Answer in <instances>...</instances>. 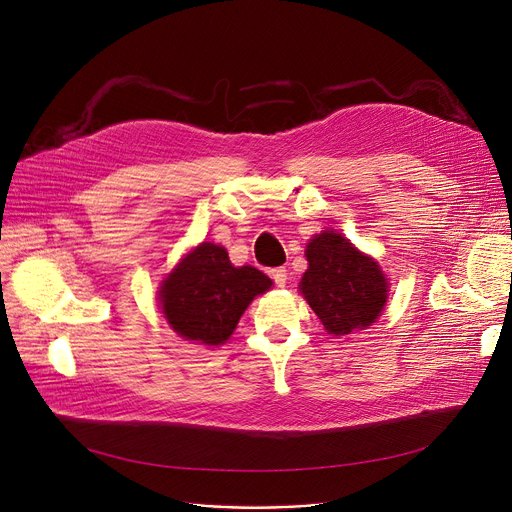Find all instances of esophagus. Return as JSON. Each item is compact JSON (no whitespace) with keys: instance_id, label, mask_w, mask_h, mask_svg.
<instances>
[{"instance_id":"esophagus-1","label":"esophagus","mask_w":512,"mask_h":512,"mask_svg":"<svg viewBox=\"0 0 512 512\" xmlns=\"http://www.w3.org/2000/svg\"><path fill=\"white\" fill-rule=\"evenodd\" d=\"M269 275H271V279L275 281L277 287H283V285L287 283V271H285V267H275V269L269 271Z\"/></svg>"}]
</instances>
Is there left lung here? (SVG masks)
<instances>
[{"label":"left lung","mask_w":512,"mask_h":512,"mask_svg":"<svg viewBox=\"0 0 512 512\" xmlns=\"http://www.w3.org/2000/svg\"><path fill=\"white\" fill-rule=\"evenodd\" d=\"M306 259L300 291L328 334L364 330L381 316L389 287L373 257L336 231H324L308 243Z\"/></svg>","instance_id":"1"}]
</instances>
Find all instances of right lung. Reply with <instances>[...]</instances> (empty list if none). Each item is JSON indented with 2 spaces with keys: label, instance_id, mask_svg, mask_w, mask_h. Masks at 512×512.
I'll list each match as a JSON object with an SVG mask.
<instances>
[{
  "label": "right lung",
  "instance_id": "obj_1",
  "mask_svg": "<svg viewBox=\"0 0 512 512\" xmlns=\"http://www.w3.org/2000/svg\"><path fill=\"white\" fill-rule=\"evenodd\" d=\"M271 279L251 265L235 267L225 247L200 243L166 277L160 304L170 328L184 340L225 344L255 296Z\"/></svg>",
  "mask_w": 512,
  "mask_h": 512
}]
</instances>
